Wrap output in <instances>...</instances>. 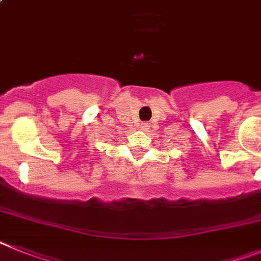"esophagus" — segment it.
Returning <instances> with one entry per match:
<instances>
[{"label":"esophagus","mask_w":261,"mask_h":261,"mask_svg":"<svg viewBox=\"0 0 261 261\" xmlns=\"http://www.w3.org/2000/svg\"><path fill=\"white\" fill-rule=\"evenodd\" d=\"M149 126H151V124H149L148 122H143V123L140 124V130H142V131H147L149 128Z\"/></svg>","instance_id":"34e87169"}]
</instances>
